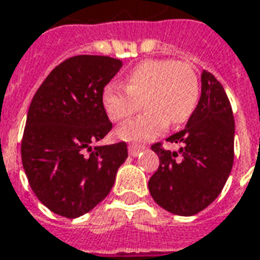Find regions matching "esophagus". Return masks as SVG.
I'll list each match as a JSON object with an SVG mask.
<instances>
[{
    "mask_svg": "<svg viewBox=\"0 0 260 260\" xmlns=\"http://www.w3.org/2000/svg\"><path fill=\"white\" fill-rule=\"evenodd\" d=\"M143 146H141V145H135V143H131V145H128V152H129L131 156H138L141 152L143 150Z\"/></svg>",
    "mask_w": 260,
    "mask_h": 260,
    "instance_id": "esophagus-1",
    "label": "esophagus"
}]
</instances>
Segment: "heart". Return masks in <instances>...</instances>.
<instances>
[{"instance_id": "b5f03b06", "label": "heart", "mask_w": 260, "mask_h": 260, "mask_svg": "<svg viewBox=\"0 0 260 260\" xmlns=\"http://www.w3.org/2000/svg\"><path fill=\"white\" fill-rule=\"evenodd\" d=\"M124 86L108 84L103 91V107L112 121H124L141 108L146 111L118 128L121 139L146 142L159 136L169 122L181 125L196 110L200 86L194 69L187 63L149 59L126 74Z\"/></svg>"}]
</instances>
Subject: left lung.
<instances>
[{
    "instance_id": "8db88e82",
    "label": "left lung",
    "mask_w": 260,
    "mask_h": 260,
    "mask_svg": "<svg viewBox=\"0 0 260 260\" xmlns=\"http://www.w3.org/2000/svg\"><path fill=\"white\" fill-rule=\"evenodd\" d=\"M235 121L230 100L211 73H201V97L186 128L168 141L179 152L152 145L159 168L149 179V191L166 211L190 217L203 211L224 188L234 163Z\"/></svg>"
}]
</instances>
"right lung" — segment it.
<instances>
[{
  "mask_svg": "<svg viewBox=\"0 0 260 260\" xmlns=\"http://www.w3.org/2000/svg\"><path fill=\"white\" fill-rule=\"evenodd\" d=\"M119 59L80 54L54 67L32 99L21 155L32 191L50 211L77 218L108 196L126 143L94 146L112 128L103 107L104 87Z\"/></svg>",
  "mask_w": 260,
  "mask_h": 260,
  "instance_id": "right-lung-1",
  "label": "right lung"
}]
</instances>
